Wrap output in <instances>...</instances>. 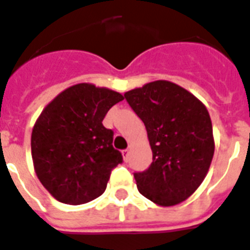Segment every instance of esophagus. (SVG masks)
Returning <instances> with one entry per match:
<instances>
[{"mask_svg": "<svg viewBox=\"0 0 250 250\" xmlns=\"http://www.w3.org/2000/svg\"><path fill=\"white\" fill-rule=\"evenodd\" d=\"M122 155H123V159H125V162H127L128 160V157H129V150L125 149L122 151Z\"/></svg>", "mask_w": 250, "mask_h": 250, "instance_id": "obj_1", "label": "esophagus"}]
</instances>
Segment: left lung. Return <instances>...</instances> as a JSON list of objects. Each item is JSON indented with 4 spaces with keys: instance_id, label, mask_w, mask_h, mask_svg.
<instances>
[{
    "instance_id": "1",
    "label": "left lung",
    "mask_w": 250,
    "mask_h": 250,
    "mask_svg": "<svg viewBox=\"0 0 250 250\" xmlns=\"http://www.w3.org/2000/svg\"><path fill=\"white\" fill-rule=\"evenodd\" d=\"M147 131L153 163L136 172L140 194L160 207L180 204L206 178L214 154L206 105L169 81H154L125 93Z\"/></svg>"
}]
</instances>
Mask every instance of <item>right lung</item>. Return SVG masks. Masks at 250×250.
Returning a JSON list of instances; mask_svg holds the SVG:
<instances>
[{
	"label": "right lung",
	"instance_id": "right-lung-1",
	"mask_svg": "<svg viewBox=\"0 0 250 250\" xmlns=\"http://www.w3.org/2000/svg\"><path fill=\"white\" fill-rule=\"evenodd\" d=\"M123 99L105 87L78 83L42 110L32 131V159L38 180L56 200L78 206L105 191L123 158L103 119Z\"/></svg>",
	"mask_w": 250,
	"mask_h": 250
}]
</instances>
